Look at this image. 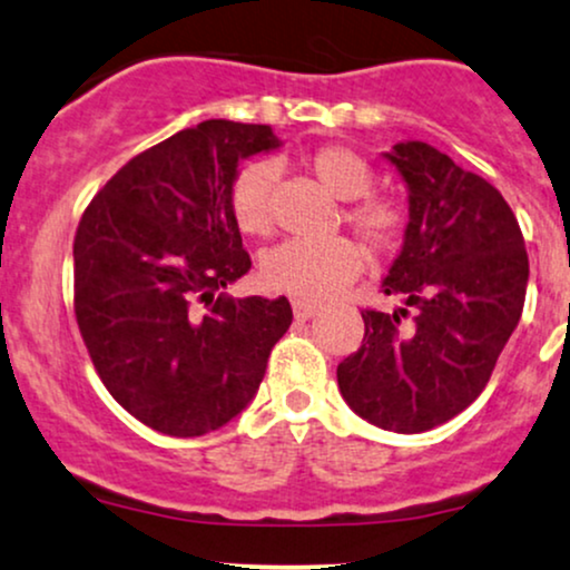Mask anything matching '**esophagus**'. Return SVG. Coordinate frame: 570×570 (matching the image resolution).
<instances>
[{"mask_svg": "<svg viewBox=\"0 0 570 570\" xmlns=\"http://www.w3.org/2000/svg\"><path fill=\"white\" fill-rule=\"evenodd\" d=\"M292 311H294V318H297V322H307V318L316 316L318 305L305 303V299H292Z\"/></svg>", "mask_w": 570, "mask_h": 570, "instance_id": "34e87169", "label": "esophagus"}]
</instances>
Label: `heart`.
Returning <instances> with one entry per match:
<instances>
[{
    "label": "heart",
    "mask_w": 570,
    "mask_h": 570,
    "mask_svg": "<svg viewBox=\"0 0 570 570\" xmlns=\"http://www.w3.org/2000/svg\"><path fill=\"white\" fill-rule=\"evenodd\" d=\"M311 171L337 200H351L345 219L367 238L372 248H391L402 235V208L385 198H370V163L348 147H322L313 153ZM278 166L271 160L246 163L230 185V212L235 225L248 235H267L273 227V189ZM364 267V248L356 240H303L289 238L263 257V284L267 289L297 299H326L343 289Z\"/></svg>",
    "instance_id": "heart-1"
}]
</instances>
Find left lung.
Here are the masks:
<instances>
[{"label":"left lung","instance_id":"obj_1","mask_svg":"<svg viewBox=\"0 0 570 570\" xmlns=\"http://www.w3.org/2000/svg\"><path fill=\"white\" fill-rule=\"evenodd\" d=\"M383 158L407 187L404 244L383 278L404 307L362 313V348L340 364L337 385L372 426L421 434L488 385L522 316L528 254L512 208L482 176L426 141H399ZM407 306L416 316L404 325Z\"/></svg>","mask_w":570,"mask_h":570}]
</instances>
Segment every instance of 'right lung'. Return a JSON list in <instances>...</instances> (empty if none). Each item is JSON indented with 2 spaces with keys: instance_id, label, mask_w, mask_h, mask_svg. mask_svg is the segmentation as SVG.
<instances>
[{
  "instance_id": "add662e5",
  "label": "right lung",
  "mask_w": 570,
  "mask_h": 570,
  "mask_svg": "<svg viewBox=\"0 0 570 570\" xmlns=\"http://www.w3.org/2000/svg\"><path fill=\"white\" fill-rule=\"evenodd\" d=\"M271 126L206 120L136 155L85 208L75 313L107 391L144 426L200 436L248 407L286 297H227L252 259L230 212L238 163L278 149Z\"/></svg>"
}]
</instances>
